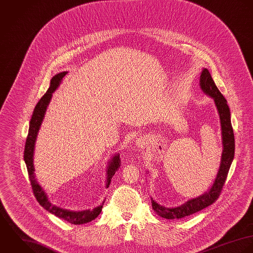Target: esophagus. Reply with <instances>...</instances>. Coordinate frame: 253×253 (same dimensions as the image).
<instances>
[{"label":"esophagus","mask_w":253,"mask_h":253,"mask_svg":"<svg viewBox=\"0 0 253 253\" xmlns=\"http://www.w3.org/2000/svg\"><path fill=\"white\" fill-rule=\"evenodd\" d=\"M138 144H139V145H140V146H141V145H142V141H138Z\"/></svg>","instance_id":"34e87169"}]
</instances>
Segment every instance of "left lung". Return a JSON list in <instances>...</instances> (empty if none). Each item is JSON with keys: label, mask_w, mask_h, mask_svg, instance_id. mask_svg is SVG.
Instances as JSON below:
<instances>
[{"label": "left lung", "mask_w": 253, "mask_h": 253, "mask_svg": "<svg viewBox=\"0 0 253 253\" xmlns=\"http://www.w3.org/2000/svg\"><path fill=\"white\" fill-rule=\"evenodd\" d=\"M200 86L206 95L211 97L214 100V104L216 106L217 112L219 114L220 124H221L222 144H223L220 166L218 169L216 177L211 189L208 190V192L204 193L201 196L188 200L185 204L179 207L165 208L159 205L158 203H156L153 199H151L152 209L156 211L158 215L166 219H170V220L180 219V218L189 216L193 213H196L198 211H202L203 209L213 204L217 200L222 190L229 169L231 167L232 161L234 159L235 138H234V132L231 124L230 109L227 105L226 99L220 93L218 88L216 87L208 69H204L201 73Z\"/></svg>", "instance_id": "1"}]
</instances>
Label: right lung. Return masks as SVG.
Wrapping results in <instances>:
<instances>
[{"mask_svg":"<svg viewBox=\"0 0 253 253\" xmlns=\"http://www.w3.org/2000/svg\"><path fill=\"white\" fill-rule=\"evenodd\" d=\"M68 74V72H62L55 75L51 81H50V86L47 89L46 93L41 98L37 106L35 107L34 113L32 115L31 121H30V126H29L28 136L26 140V144H25V149H24V161L26 163L27 169H28L29 178L31 181L32 189L34 192V195L36 197L37 201L40 203L42 207H43L47 211L51 212L52 214L56 215L60 217L61 219H64L72 224L80 225L84 224L87 222H90L94 220L102 211L103 205L93 209L92 211L87 210V211H69L65 210L62 208H59L55 205L51 204L47 198L46 193L43 191L42 186L39 184L37 181L36 175H35V168H34V149H35V142L37 140L38 132L40 130V127L42 125V122L43 120L44 114L46 112L47 106L51 100L52 93L56 90L58 86L61 84L63 78ZM110 165L107 169V187L110 186L111 180L113 178V175L115 173V171L120 167V159H119V154H115L112 158V160L109 162Z\"/></svg>","mask_w":253,"mask_h":253,"instance_id":"add662e5","label":"right lung"}]
</instances>
